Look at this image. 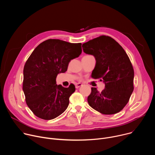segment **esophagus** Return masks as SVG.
<instances>
[{
  "label": "esophagus",
  "mask_w": 155,
  "mask_h": 155,
  "mask_svg": "<svg viewBox=\"0 0 155 155\" xmlns=\"http://www.w3.org/2000/svg\"><path fill=\"white\" fill-rule=\"evenodd\" d=\"M82 86V84L81 83H76L75 84V87L76 88H78V87H80V86Z\"/></svg>",
  "instance_id": "1"
}]
</instances>
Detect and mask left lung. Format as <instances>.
Segmentation results:
<instances>
[{
  "mask_svg": "<svg viewBox=\"0 0 155 155\" xmlns=\"http://www.w3.org/2000/svg\"><path fill=\"white\" fill-rule=\"evenodd\" d=\"M82 47L96 60L91 77L105 83L101 92L91 87L88 104L102 114H117L127 104L134 90V69L127 54L116 40L107 35L88 41Z\"/></svg>",
  "mask_w": 155,
  "mask_h": 155,
  "instance_id": "1",
  "label": "left lung"
}]
</instances>
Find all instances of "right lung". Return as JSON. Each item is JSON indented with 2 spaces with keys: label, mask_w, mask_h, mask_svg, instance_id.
Wrapping results in <instances>:
<instances>
[{
  "label": "right lung",
  "mask_w": 155,
  "mask_h": 155,
  "mask_svg": "<svg viewBox=\"0 0 155 155\" xmlns=\"http://www.w3.org/2000/svg\"><path fill=\"white\" fill-rule=\"evenodd\" d=\"M81 51V43L48 39L31 53L24 67L23 90L26 102L35 116L52 120L68 108L75 85L64 87L56 84V78L59 73L68 70L69 62Z\"/></svg>",
  "instance_id": "1"
}]
</instances>
